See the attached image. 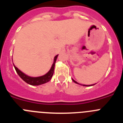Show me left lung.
<instances>
[{
    "label": "left lung",
    "instance_id": "8db88e82",
    "mask_svg": "<svg viewBox=\"0 0 123 123\" xmlns=\"http://www.w3.org/2000/svg\"><path fill=\"white\" fill-rule=\"evenodd\" d=\"M72 80H73V81H74V82H75V83H77V84H79V83H78V82H76V81H74V79H72ZM93 85H94V84H93ZM93 85H83L84 86H93Z\"/></svg>",
    "mask_w": 123,
    "mask_h": 123
}]
</instances>
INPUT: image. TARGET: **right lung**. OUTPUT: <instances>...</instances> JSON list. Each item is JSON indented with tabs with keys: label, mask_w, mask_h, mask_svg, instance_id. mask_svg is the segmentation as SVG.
Returning <instances> with one entry per match:
<instances>
[{
	"label": "right lung",
	"mask_w": 123,
	"mask_h": 123,
	"mask_svg": "<svg viewBox=\"0 0 123 123\" xmlns=\"http://www.w3.org/2000/svg\"><path fill=\"white\" fill-rule=\"evenodd\" d=\"M58 56V55H56L54 58V63L52 65V67H51L50 71H49L47 74H45L44 76H42L40 77H36V78H32V77L28 76L27 75H26L25 74H24L23 73L21 72L19 69H18L17 67H15V65H13L14 67H15V69L17 71V73H18V74L19 75V76L21 78V79L23 80L24 81L26 82V83L29 84L30 85L32 86H38L41 85L42 84L46 83V82H49L52 78V76H53V74H54V67H55V63L56 62V58Z\"/></svg>",
	"instance_id": "add662e5"
}]
</instances>
